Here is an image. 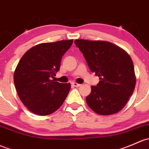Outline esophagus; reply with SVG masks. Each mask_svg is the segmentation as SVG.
I'll return each instance as SVG.
<instances>
[{"label":"esophagus","mask_w":149,"mask_h":149,"mask_svg":"<svg viewBox=\"0 0 149 149\" xmlns=\"http://www.w3.org/2000/svg\"><path fill=\"white\" fill-rule=\"evenodd\" d=\"M71 84H72V86H75V87H79L80 86H81V84H78V83H76V82H72Z\"/></svg>","instance_id":"obj_1"}]
</instances>
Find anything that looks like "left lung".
<instances>
[{
    "label": "left lung",
    "mask_w": 149,
    "mask_h": 149,
    "mask_svg": "<svg viewBox=\"0 0 149 149\" xmlns=\"http://www.w3.org/2000/svg\"><path fill=\"white\" fill-rule=\"evenodd\" d=\"M76 46L84 55L92 73L99 77L86 98L88 106L100 115L120 111L131 96L136 86L131 57L110 42L77 39Z\"/></svg>",
    "instance_id": "8db88e82"
}]
</instances>
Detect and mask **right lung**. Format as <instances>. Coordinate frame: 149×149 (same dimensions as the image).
<instances>
[{
	"instance_id": "add662e5",
	"label": "right lung",
	"mask_w": 149,
	"mask_h": 149,
	"mask_svg": "<svg viewBox=\"0 0 149 149\" xmlns=\"http://www.w3.org/2000/svg\"><path fill=\"white\" fill-rule=\"evenodd\" d=\"M73 40L44 43L32 47L23 56L14 72V85L18 96L33 113L46 116L61 106L70 84L55 81L63 56Z\"/></svg>"
}]
</instances>
